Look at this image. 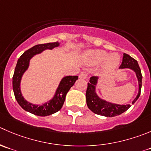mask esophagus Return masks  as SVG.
<instances>
[{"instance_id": "obj_1", "label": "esophagus", "mask_w": 151, "mask_h": 151, "mask_svg": "<svg viewBox=\"0 0 151 151\" xmlns=\"http://www.w3.org/2000/svg\"><path fill=\"white\" fill-rule=\"evenodd\" d=\"M79 78L85 80V79L87 78V74H86V73H82V74L79 76Z\"/></svg>"}]
</instances>
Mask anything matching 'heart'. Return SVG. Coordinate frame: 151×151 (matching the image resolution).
Wrapping results in <instances>:
<instances>
[{
	"mask_svg": "<svg viewBox=\"0 0 151 151\" xmlns=\"http://www.w3.org/2000/svg\"><path fill=\"white\" fill-rule=\"evenodd\" d=\"M83 61L88 65H97L103 63L102 70L109 71L117 67L120 57L117 54L108 55V52L103 50H90L83 55Z\"/></svg>",
	"mask_w": 151,
	"mask_h": 151,
	"instance_id": "b5f03b06",
	"label": "heart"
}]
</instances>
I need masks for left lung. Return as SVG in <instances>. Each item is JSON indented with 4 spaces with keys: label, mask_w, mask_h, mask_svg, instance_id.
Segmentation results:
<instances>
[{
    "label": "left lung",
    "mask_w": 151,
    "mask_h": 151,
    "mask_svg": "<svg viewBox=\"0 0 151 151\" xmlns=\"http://www.w3.org/2000/svg\"><path fill=\"white\" fill-rule=\"evenodd\" d=\"M120 69L124 68H129L135 72L137 78L138 80L139 84V91L135 99L133 100L132 104L135 103L136 101L139 97L140 93H141L142 88V76L141 69H140L137 61L130 55L127 54H123V58H122V63L119 66ZM99 77H91L88 83V88L86 91V102L89 109L93 112L94 114L101 116H106V117H113L118 115L121 114L125 111H126L131 105H119V104L113 103V102H108L99 97L96 93V85H97Z\"/></svg>",
    "instance_id": "obj_1"
}]
</instances>
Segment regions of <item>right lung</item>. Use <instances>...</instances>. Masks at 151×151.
Segmentation results:
<instances>
[{
  "label": "right lung",
  "mask_w": 151,
  "mask_h": 151,
  "mask_svg": "<svg viewBox=\"0 0 151 151\" xmlns=\"http://www.w3.org/2000/svg\"><path fill=\"white\" fill-rule=\"evenodd\" d=\"M59 46L60 43L55 42V43L39 44L33 46L26 51L20 57L14 69V75L12 77V87L16 100L23 109L37 116H49L60 111L63 105L67 93L78 79L77 76L64 77L60 82L59 86L53 97L42 105H35L31 103L26 100L22 95L21 90H20V82L23 74L29 68L30 60L35 55L42 53L46 49L52 50L54 48L58 47Z\"/></svg>",
  "instance_id": "1"
}]
</instances>
